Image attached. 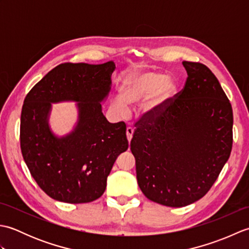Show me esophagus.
<instances>
[{
	"mask_svg": "<svg viewBox=\"0 0 249 249\" xmlns=\"http://www.w3.org/2000/svg\"><path fill=\"white\" fill-rule=\"evenodd\" d=\"M133 134H134L133 127H127V128H126V136H127V140L129 142H130L131 138H133Z\"/></svg>",
	"mask_w": 249,
	"mask_h": 249,
	"instance_id": "34e87169",
	"label": "esophagus"
}]
</instances>
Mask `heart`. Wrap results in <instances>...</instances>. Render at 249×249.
Segmentation results:
<instances>
[{"mask_svg":"<svg viewBox=\"0 0 249 249\" xmlns=\"http://www.w3.org/2000/svg\"><path fill=\"white\" fill-rule=\"evenodd\" d=\"M177 86L172 79L160 72H135L125 79L122 97H114L113 109L124 116L130 112V106L142 103V111L147 116L160 113L176 94Z\"/></svg>","mask_w":249,"mask_h":249,"instance_id":"1","label":"heart"}]
</instances>
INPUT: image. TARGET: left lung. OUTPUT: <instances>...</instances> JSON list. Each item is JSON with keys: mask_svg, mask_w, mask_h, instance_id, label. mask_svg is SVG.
Segmentation results:
<instances>
[{"mask_svg": "<svg viewBox=\"0 0 249 249\" xmlns=\"http://www.w3.org/2000/svg\"><path fill=\"white\" fill-rule=\"evenodd\" d=\"M187 79L160 113L136 123L130 150L147 199L182 208L201 199L229 160L233 113L209 67L183 62Z\"/></svg>", "mask_w": 249, "mask_h": 249, "instance_id": "obj_1", "label": "left lung"}]
</instances>
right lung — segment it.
<instances>
[{"instance_id": "obj_1", "label": "right lung", "mask_w": 249, "mask_h": 249, "mask_svg": "<svg viewBox=\"0 0 249 249\" xmlns=\"http://www.w3.org/2000/svg\"><path fill=\"white\" fill-rule=\"evenodd\" d=\"M113 61L63 63L32 88L21 111L20 146L38 186L52 199L88 203L98 199L121 153L128 149L124 122L109 123L102 103L110 91ZM79 101L78 122L59 139L50 130L51 102Z\"/></svg>"}]
</instances>
